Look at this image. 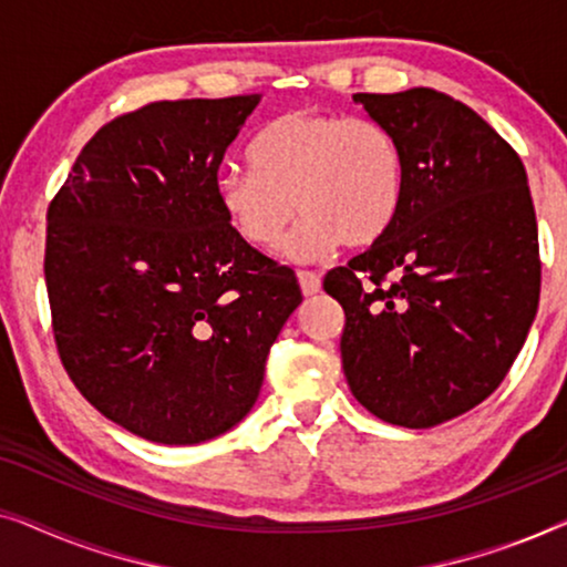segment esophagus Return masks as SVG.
I'll use <instances>...</instances> for the list:
<instances>
[{
	"mask_svg": "<svg viewBox=\"0 0 567 567\" xmlns=\"http://www.w3.org/2000/svg\"><path fill=\"white\" fill-rule=\"evenodd\" d=\"M299 286H301V293L305 297H315V293H320L322 289V278L315 274V270H299Z\"/></svg>",
	"mask_w": 567,
	"mask_h": 567,
	"instance_id": "obj_1",
	"label": "esophagus"
}]
</instances>
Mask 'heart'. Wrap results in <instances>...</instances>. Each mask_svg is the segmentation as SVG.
Returning <instances> with one entry per match:
<instances>
[{"mask_svg": "<svg viewBox=\"0 0 567 567\" xmlns=\"http://www.w3.org/2000/svg\"><path fill=\"white\" fill-rule=\"evenodd\" d=\"M252 167H227L216 196L237 235L252 247H274L305 216L284 255L320 260L343 243L367 247L390 229L402 200V152L371 118L291 111L255 136Z\"/></svg>", "mask_w": 567, "mask_h": 567, "instance_id": "heart-1", "label": "heart"}]
</instances>
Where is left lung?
Instances as JSON below:
<instances>
[{
  "label": "left lung",
  "instance_id": "8db88e82",
  "mask_svg": "<svg viewBox=\"0 0 567 567\" xmlns=\"http://www.w3.org/2000/svg\"><path fill=\"white\" fill-rule=\"evenodd\" d=\"M402 152L398 216L324 276L346 312L340 359L353 398L431 429L491 398L539 305L537 216L518 154L460 100L431 87L359 92Z\"/></svg>",
  "mask_w": 567,
  "mask_h": 567
}]
</instances>
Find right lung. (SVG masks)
I'll list each match as a JSON object with an SVG mask.
<instances>
[{"label": "right lung", "instance_id": "obj_1", "mask_svg": "<svg viewBox=\"0 0 567 567\" xmlns=\"http://www.w3.org/2000/svg\"><path fill=\"white\" fill-rule=\"evenodd\" d=\"M260 95L162 100L84 144L49 206L45 289L66 374L90 405L154 444L243 421L301 305L291 268L252 250L216 175Z\"/></svg>", "mask_w": 567, "mask_h": 567}]
</instances>
